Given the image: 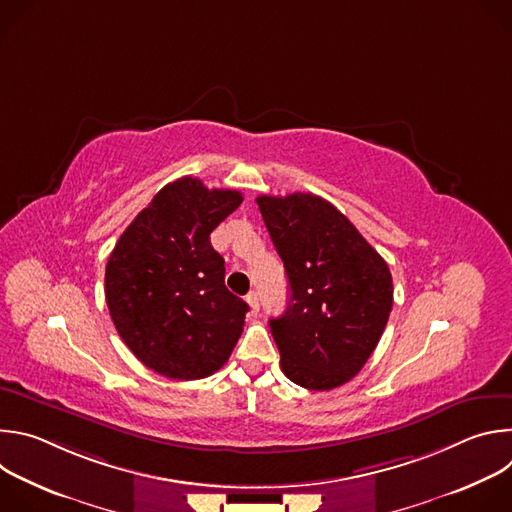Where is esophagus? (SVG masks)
<instances>
[{"label":"esophagus","mask_w":512,"mask_h":512,"mask_svg":"<svg viewBox=\"0 0 512 512\" xmlns=\"http://www.w3.org/2000/svg\"><path fill=\"white\" fill-rule=\"evenodd\" d=\"M245 300H247V304L251 306V312H259V294H257V291L253 289V291H249V294L245 296Z\"/></svg>","instance_id":"34e87169"}]
</instances>
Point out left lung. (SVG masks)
Returning a JSON list of instances; mask_svg holds the SVG:
<instances>
[{
	"mask_svg": "<svg viewBox=\"0 0 512 512\" xmlns=\"http://www.w3.org/2000/svg\"><path fill=\"white\" fill-rule=\"evenodd\" d=\"M283 261L289 302L271 318L281 371L296 385L330 391L364 367L393 308L385 259L328 200L296 192L257 196Z\"/></svg>",
	"mask_w": 512,
	"mask_h": 512,
	"instance_id": "8db88e82",
	"label": "left lung"
}]
</instances>
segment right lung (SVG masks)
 Masks as SVG:
<instances>
[{
	"instance_id": "right-lung-1",
	"label": "right lung",
	"mask_w": 512,
	"mask_h": 512,
	"mask_svg": "<svg viewBox=\"0 0 512 512\" xmlns=\"http://www.w3.org/2000/svg\"><path fill=\"white\" fill-rule=\"evenodd\" d=\"M243 202L184 176L166 184L123 231L105 269L111 320L145 367L174 381L216 373L229 360L249 306L225 285L210 233Z\"/></svg>"
}]
</instances>
